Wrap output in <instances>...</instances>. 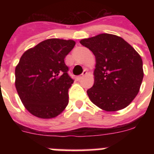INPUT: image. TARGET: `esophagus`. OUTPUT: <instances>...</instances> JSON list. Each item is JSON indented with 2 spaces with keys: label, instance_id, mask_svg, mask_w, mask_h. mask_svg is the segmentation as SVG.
<instances>
[{
  "label": "esophagus",
  "instance_id": "34e87169",
  "mask_svg": "<svg viewBox=\"0 0 154 154\" xmlns=\"http://www.w3.org/2000/svg\"><path fill=\"white\" fill-rule=\"evenodd\" d=\"M86 75H87V71H86V70H84V71H83V72H82V74L78 76V79H79V80L82 79L83 78L84 76Z\"/></svg>",
  "mask_w": 154,
  "mask_h": 154
}]
</instances>
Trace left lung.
Instances as JSON below:
<instances>
[{
	"label": "left lung",
	"mask_w": 154,
	"mask_h": 154,
	"mask_svg": "<svg viewBox=\"0 0 154 154\" xmlns=\"http://www.w3.org/2000/svg\"><path fill=\"white\" fill-rule=\"evenodd\" d=\"M80 43L96 57L94 85L87 90L92 103L107 112L128 106L143 78L140 55L124 39L111 34L82 39Z\"/></svg>",
	"instance_id": "1"
}]
</instances>
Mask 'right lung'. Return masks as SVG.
Masks as SVG:
<instances>
[{
    "label": "right lung",
    "mask_w": 154,
    "mask_h": 154,
    "mask_svg": "<svg viewBox=\"0 0 154 154\" xmlns=\"http://www.w3.org/2000/svg\"><path fill=\"white\" fill-rule=\"evenodd\" d=\"M73 40L49 38L24 51L15 68V87L28 112L41 119L62 113L69 103L74 80L68 74L65 58Z\"/></svg>",
    "instance_id": "add662e5"
}]
</instances>
